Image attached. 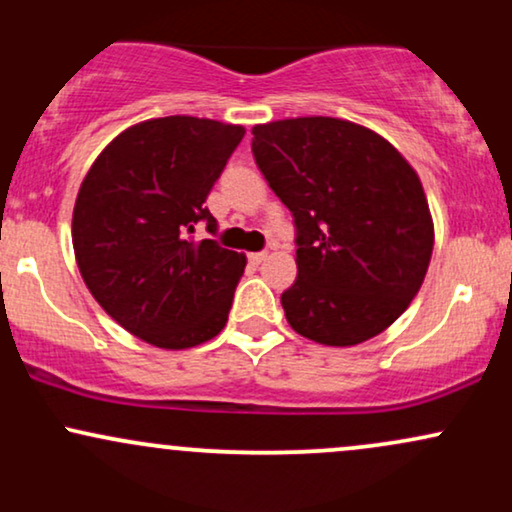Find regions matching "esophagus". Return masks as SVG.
I'll use <instances>...</instances> for the list:
<instances>
[{"instance_id":"esophagus-1","label":"esophagus","mask_w":512,"mask_h":512,"mask_svg":"<svg viewBox=\"0 0 512 512\" xmlns=\"http://www.w3.org/2000/svg\"><path fill=\"white\" fill-rule=\"evenodd\" d=\"M248 260L252 264H262L264 260H267V252H252V255H248Z\"/></svg>"}]
</instances>
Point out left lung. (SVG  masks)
<instances>
[{
	"label": "left lung",
	"mask_w": 512,
	"mask_h": 512,
	"mask_svg": "<svg viewBox=\"0 0 512 512\" xmlns=\"http://www.w3.org/2000/svg\"><path fill=\"white\" fill-rule=\"evenodd\" d=\"M252 156L296 223L289 325L327 346L375 337L424 284L433 219L419 175L373 129L339 117L252 127Z\"/></svg>",
	"instance_id": "8db88e82"
}]
</instances>
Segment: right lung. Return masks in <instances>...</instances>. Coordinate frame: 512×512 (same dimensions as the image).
<instances>
[{"label":"right lung","instance_id":"add662e5","mask_svg":"<svg viewBox=\"0 0 512 512\" xmlns=\"http://www.w3.org/2000/svg\"><path fill=\"white\" fill-rule=\"evenodd\" d=\"M245 127L170 115L125 129L79 187L72 243L84 284L117 325L158 349H190L226 327L245 255L192 238Z\"/></svg>","mask_w":512,"mask_h":512}]
</instances>
